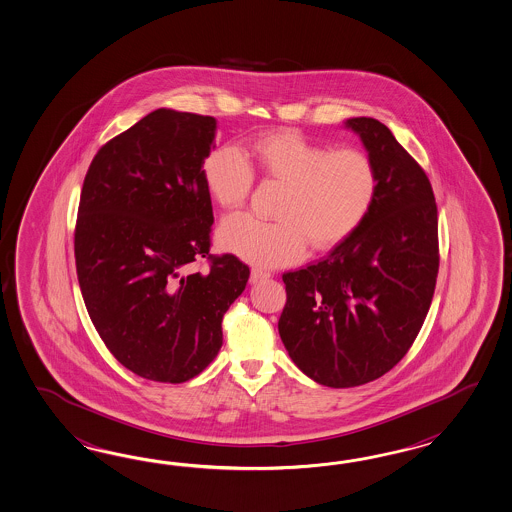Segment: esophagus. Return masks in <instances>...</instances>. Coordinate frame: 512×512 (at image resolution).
<instances>
[{
	"label": "esophagus",
	"instance_id": "1",
	"mask_svg": "<svg viewBox=\"0 0 512 512\" xmlns=\"http://www.w3.org/2000/svg\"><path fill=\"white\" fill-rule=\"evenodd\" d=\"M269 276H271L269 271H263V269H252V271H250V282H252V284H258V282H262V280L269 278Z\"/></svg>",
	"mask_w": 512,
	"mask_h": 512
}]
</instances>
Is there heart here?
<instances>
[{
  "label": "heart",
  "mask_w": 512,
  "mask_h": 512,
  "mask_svg": "<svg viewBox=\"0 0 512 512\" xmlns=\"http://www.w3.org/2000/svg\"><path fill=\"white\" fill-rule=\"evenodd\" d=\"M282 184L276 221L245 213L226 217L217 239L226 252L260 267L297 262L306 245L330 249L364 224L379 195V171L358 148L332 150L297 130L263 133L243 154L213 150L202 163L204 185L223 210H237L249 197L254 174Z\"/></svg>",
  "instance_id": "b5f03b06"
}]
</instances>
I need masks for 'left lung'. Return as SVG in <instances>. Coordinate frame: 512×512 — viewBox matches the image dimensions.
<instances>
[{"label": "left lung", "instance_id": "1", "mask_svg": "<svg viewBox=\"0 0 512 512\" xmlns=\"http://www.w3.org/2000/svg\"><path fill=\"white\" fill-rule=\"evenodd\" d=\"M345 126L377 165V202L327 258L282 275L288 301L278 319L295 366L330 388L379 379L408 353L440 265L438 210L420 163L377 118Z\"/></svg>", "mask_w": 512, "mask_h": 512}]
</instances>
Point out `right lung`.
<instances>
[{
	"instance_id": "add662e5",
	"label": "right lung",
	"mask_w": 512,
	"mask_h": 512,
	"mask_svg": "<svg viewBox=\"0 0 512 512\" xmlns=\"http://www.w3.org/2000/svg\"><path fill=\"white\" fill-rule=\"evenodd\" d=\"M217 120L156 109L107 141L79 198V288L105 347L135 375L180 384L223 345V315L249 265L210 254L213 208L202 178ZM206 257L211 269L192 271Z\"/></svg>"
}]
</instances>
